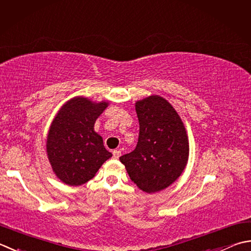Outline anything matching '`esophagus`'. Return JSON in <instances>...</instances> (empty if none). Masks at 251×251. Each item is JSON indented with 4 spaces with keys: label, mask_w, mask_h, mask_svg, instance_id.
I'll return each instance as SVG.
<instances>
[{
    "label": "esophagus",
    "mask_w": 251,
    "mask_h": 251,
    "mask_svg": "<svg viewBox=\"0 0 251 251\" xmlns=\"http://www.w3.org/2000/svg\"><path fill=\"white\" fill-rule=\"evenodd\" d=\"M121 156V150H114L113 151V158L119 159Z\"/></svg>",
    "instance_id": "esophagus-1"
}]
</instances>
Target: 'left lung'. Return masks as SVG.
Wrapping results in <instances>:
<instances>
[{
	"instance_id": "1",
	"label": "left lung",
	"mask_w": 251,
	"mask_h": 251,
	"mask_svg": "<svg viewBox=\"0 0 251 251\" xmlns=\"http://www.w3.org/2000/svg\"><path fill=\"white\" fill-rule=\"evenodd\" d=\"M139 138L136 149L122 155L130 179L156 193L174 183L187 164L189 146L183 122L170 103L151 96L136 103Z\"/></svg>"
}]
</instances>
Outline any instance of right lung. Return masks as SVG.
Returning a JSON list of instances; mask_svg holds the SVG:
<instances>
[{
    "label": "right lung",
    "mask_w": 251,
    "mask_h": 251,
    "mask_svg": "<svg viewBox=\"0 0 251 251\" xmlns=\"http://www.w3.org/2000/svg\"><path fill=\"white\" fill-rule=\"evenodd\" d=\"M107 106L86 98H74L62 106L48 135V158L54 173L64 183L79 186L93 178L112 156L93 130L96 120Z\"/></svg>",
    "instance_id": "add662e5"
}]
</instances>
